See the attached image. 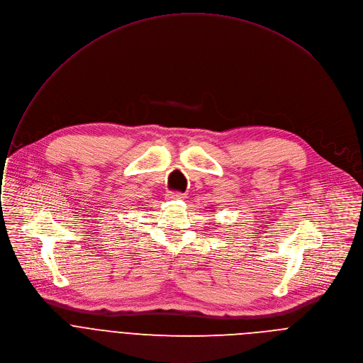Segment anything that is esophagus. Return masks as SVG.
<instances>
[{"instance_id":"34e87169","label":"esophagus","mask_w":363,"mask_h":363,"mask_svg":"<svg viewBox=\"0 0 363 363\" xmlns=\"http://www.w3.org/2000/svg\"><path fill=\"white\" fill-rule=\"evenodd\" d=\"M167 196H169V199H183L184 197V194L180 191H170Z\"/></svg>"}]
</instances>
